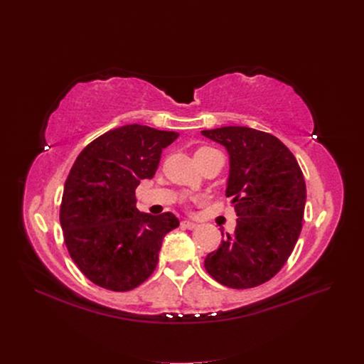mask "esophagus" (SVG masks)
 Returning <instances> with one entry per match:
<instances>
[{
	"instance_id": "obj_1",
	"label": "esophagus",
	"mask_w": 364,
	"mask_h": 364,
	"mask_svg": "<svg viewBox=\"0 0 364 364\" xmlns=\"http://www.w3.org/2000/svg\"><path fill=\"white\" fill-rule=\"evenodd\" d=\"M181 227H183V228H188V230H193V228H196V227H198V224H196V223H193V221L184 220V221H181Z\"/></svg>"
}]
</instances>
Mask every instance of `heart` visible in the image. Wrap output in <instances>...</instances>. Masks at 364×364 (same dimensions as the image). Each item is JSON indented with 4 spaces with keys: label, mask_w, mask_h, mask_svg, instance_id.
Segmentation results:
<instances>
[{
    "label": "heart",
    "mask_w": 364,
    "mask_h": 364,
    "mask_svg": "<svg viewBox=\"0 0 364 364\" xmlns=\"http://www.w3.org/2000/svg\"><path fill=\"white\" fill-rule=\"evenodd\" d=\"M199 150H206V149H199ZM199 150H198V151H199Z\"/></svg>",
    "instance_id": "b5f03b06"
}]
</instances>
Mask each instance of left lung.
Wrapping results in <instances>:
<instances>
[{
  "label": "left lung",
  "instance_id": "obj_1",
  "mask_svg": "<svg viewBox=\"0 0 364 364\" xmlns=\"http://www.w3.org/2000/svg\"><path fill=\"white\" fill-rule=\"evenodd\" d=\"M202 136L228 153L225 195L239 217L235 233H225L218 250L206 255L205 269L227 288H254L279 273L294 251L307 200L302 171L272 134L223 127Z\"/></svg>",
  "mask_w": 364,
  "mask_h": 364
}]
</instances>
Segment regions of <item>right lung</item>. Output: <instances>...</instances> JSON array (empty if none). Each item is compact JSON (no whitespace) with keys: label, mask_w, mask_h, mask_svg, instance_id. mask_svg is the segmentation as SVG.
I'll list each match as a JSON object with an SVG mask.
<instances>
[{"label":"right lung","mask_w":364,"mask_h":364,"mask_svg":"<svg viewBox=\"0 0 364 364\" xmlns=\"http://www.w3.org/2000/svg\"><path fill=\"white\" fill-rule=\"evenodd\" d=\"M180 136L129 124L90 143L65 183L60 224L73 262L109 291L137 288L156 269L162 240L180 225L172 213H140L136 188Z\"/></svg>","instance_id":"add662e5"}]
</instances>
